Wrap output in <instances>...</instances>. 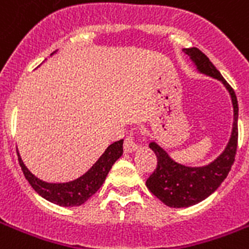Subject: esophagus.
Here are the masks:
<instances>
[{
	"label": "esophagus",
	"mask_w": 249,
	"mask_h": 249,
	"mask_svg": "<svg viewBox=\"0 0 249 249\" xmlns=\"http://www.w3.org/2000/svg\"><path fill=\"white\" fill-rule=\"evenodd\" d=\"M137 148H138V143H137L136 140H134L133 134H130V136L126 137L124 141V151L128 152V154H130V152L136 151Z\"/></svg>",
	"instance_id": "obj_1"
}]
</instances>
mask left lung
<instances>
[{"mask_svg":"<svg viewBox=\"0 0 249 249\" xmlns=\"http://www.w3.org/2000/svg\"><path fill=\"white\" fill-rule=\"evenodd\" d=\"M183 53L190 56L199 73L218 80L228 90L232 103V129L231 136L226 147L216 159L207 165L187 166L177 163L161 146L152 141L148 147L155 152L158 158V166L154 173L146 181L148 190L159 200L172 208H186L200 203L212 195L224 179L235 160L236 144H238V99L234 90L229 85L220 71L208 59V56L196 48L183 49Z\"/></svg>","mask_w":249,"mask_h":249,"instance_id":"1","label":"left lung"}]
</instances>
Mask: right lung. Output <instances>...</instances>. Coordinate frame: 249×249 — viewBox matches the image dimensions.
<instances>
[{
  "label": "right lung",
  "instance_id": "add662e5",
  "mask_svg": "<svg viewBox=\"0 0 249 249\" xmlns=\"http://www.w3.org/2000/svg\"><path fill=\"white\" fill-rule=\"evenodd\" d=\"M54 52L53 54H55ZM52 54V55H53ZM123 143L124 140L113 142L109 144L97 163L94 164L85 174L79 177L75 181L66 182V183H49L40 178H37L35 174L31 173V170L23 163L19 152H18V160L21 166V170L24 173V177L32 186V189L36 191L40 196L54 203L60 207H79L84 204L89 197H91L97 193L99 187L103 185L109 169L112 168L119 158L123 155Z\"/></svg>",
  "mask_w": 249,
  "mask_h": 249
}]
</instances>
